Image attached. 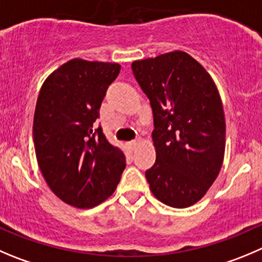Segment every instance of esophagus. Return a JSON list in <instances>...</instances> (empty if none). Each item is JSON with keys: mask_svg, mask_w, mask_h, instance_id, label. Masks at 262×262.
I'll return each instance as SVG.
<instances>
[{"mask_svg": "<svg viewBox=\"0 0 262 262\" xmlns=\"http://www.w3.org/2000/svg\"><path fill=\"white\" fill-rule=\"evenodd\" d=\"M139 143H140V141H139V140H133V141H129V146H131V148H133V149H135L136 146L139 145Z\"/></svg>", "mask_w": 262, "mask_h": 262, "instance_id": "esophagus-1", "label": "esophagus"}]
</instances>
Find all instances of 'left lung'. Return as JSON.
<instances>
[{
	"instance_id": "obj_1",
	"label": "left lung",
	"mask_w": 262,
	"mask_h": 262,
	"mask_svg": "<svg viewBox=\"0 0 262 262\" xmlns=\"http://www.w3.org/2000/svg\"><path fill=\"white\" fill-rule=\"evenodd\" d=\"M153 112L157 158L145 178L162 203H196L217 178L225 153V116L217 87L189 54L172 51L134 61Z\"/></svg>"
}]
</instances>
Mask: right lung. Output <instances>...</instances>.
<instances>
[{
	"mask_svg": "<svg viewBox=\"0 0 262 262\" xmlns=\"http://www.w3.org/2000/svg\"><path fill=\"white\" fill-rule=\"evenodd\" d=\"M121 66L73 59L43 82L33 119L39 170L54 194L77 208L95 207L116 190L126 167L95 121Z\"/></svg>",
	"mask_w": 262,
	"mask_h": 262,
	"instance_id": "right-lung-1",
	"label": "right lung"
}]
</instances>
